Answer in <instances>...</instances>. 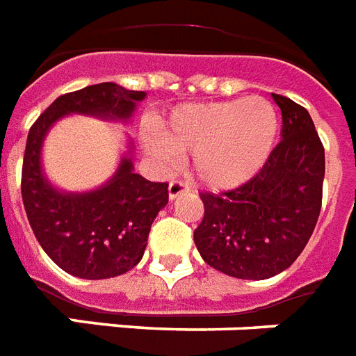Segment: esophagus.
<instances>
[{
	"mask_svg": "<svg viewBox=\"0 0 356 356\" xmlns=\"http://www.w3.org/2000/svg\"><path fill=\"white\" fill-rule=\"evenodd\" d=\"M184 191H187V184H184V181H170L169 184V198L170 200H175V198H178V196L181 195Z\"/></svg>",
	"mask_w": 356,
	"mask_h": 356,
	"instance_id": "1",
	"label": "esophagus"
}]
</instances>
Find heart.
Masks as SVG:
<instances>
[{
    "instance_id": "b5f03b06",
    "label": "heart",
    "mask_w": 356,
    "mask_h": 356,
    "mask_svg": "<svg viewBox=\"0 0 356 356\" xmlns=\"http://www.w3.org/2000/svg\"><path fill=\"white\" fill-rule=\"evenodd\" d=\"M277 113L263 97L193 102L172 110L160 132L143 136L145 149L161 165L193 152V175L213 191L244 186L263 169L277 138Z\"/></svg>"
}]
</instances>
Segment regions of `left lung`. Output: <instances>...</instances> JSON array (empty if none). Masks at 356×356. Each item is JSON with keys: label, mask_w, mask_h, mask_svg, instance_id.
Listing matches in <instances>:
<instances>
[{"label": "left lung", "mask_w": 356, "mask_h": 356, "mask_svg": "<svg viewBox=\"0 0 356 356\" xmlns=\"http://www.w3.org/2000/svg\"><path fill=\"white\" fill-rule=\"evenodd\" d=\"M283 130L263 169L233 191L202 193L195 244L209 266L238 280H268L294 263L322 207L325 152L311 115L272 93Z\"/></svg>", "instance_id": "1"}]
</instances>
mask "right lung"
I'll use <instances>...</instances> for the list:
<instances>
[{
  "instance_id": "right-lung-1",
  "label": "right lung",
  "mask_w": 356,
  "mask_h": 356,
  "mask_svg": "<svg viewBox=\"0 0 356 356\" xmlns=\"http://www.w3.org/2000/svg\"><path fill=\"white\" fill-rule=\"evenodd\" d=\"M147 97L115 82L60 95L31 127L22 169V198L34 237L64 272L82 280H108L132 270L147 248L150 226L169 202L167 184L134 170V143L127 139L118 169L92 191H64L51 184L42 163L49 130L65 115L129 123Z\"/></svg>"
}]
</instances>
